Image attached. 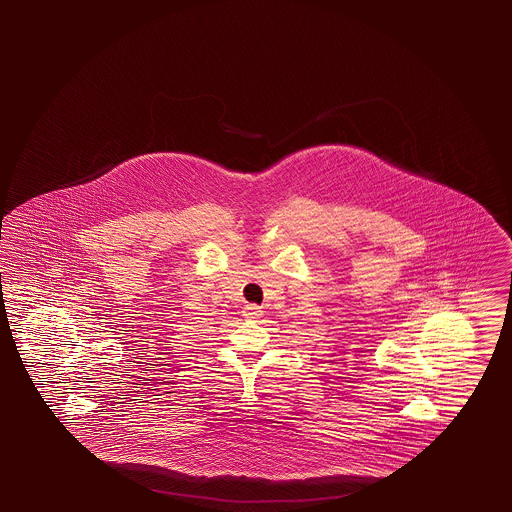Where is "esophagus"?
<instances>
[{"instance_id":"obj_1","label":"esophagus","mask_w":512,"mask_h":512,"mask_svg":"<svg viewBox=\"0 0 512 512\" xmlns=\"http://www.w3.org/2000/svg\"><path fill=\"white\" fill-rule=\"evenodd\" d=\"M243 316L247 319H260L263 316V310L258 305H245L243 307Z\"/></svg>"}]
</instances>
